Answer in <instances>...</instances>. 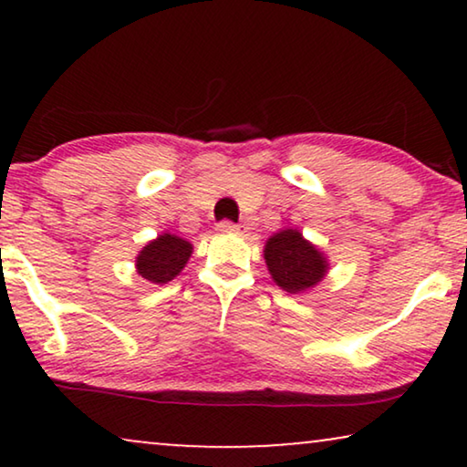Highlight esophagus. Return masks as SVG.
I'll return each mask as SVG.
<instances>
[{
    "mask_svg": "<svg viewBox=\"0 0 467 467\" xmlns=\"http://www.w3.org/2000/svg\"><path fill=\"white\" fill-rule=\"evenodd\" d=\"M216 229H219L221 234H238L240 225H235V223H232V221H221L219 225H216Z\"/></svg>",
    "mask_w": 467,
    "mask_h": 467,
    "instance_id": "34e87169",
    "label": "esophagus"
}]
</instances>
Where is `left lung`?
<instances>
[{
	"label": "left lung",
	"instance_id": "1",
	"mask_svg": "<svg viewBox=\"0 0 467 467\" xmlns=\"http://www.w3.org/2000/svg\"><path fill=\"white\" fill-rule=\"evenodd\" d=\"M264 259L274 283L291 296L315 289L329 272L327 254L296 227H285L270 235L264 246Z\"/></svg>",
	"mask_w": 467,
	"mask_h": 467
}]
</instances>
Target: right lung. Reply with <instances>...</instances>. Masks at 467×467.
Masks as SVG:
<instances>
[{
  "label": "right lung",
  "mask_w": 467,
  "mask_h": 467,
  "mask_svg": "<svg viewBox=\"0 0 467 467\" xmlns=\"http://www.w3.org/2000/svg\"><path fill=\"white\" fill-rule=\"evenodd\" d=\"M193 244L181 235L163 232L142 246L136 257V272L152 285H168L189 264Z\"/></svg>",
  "instance_id": "add662e5"
}]
</instances>
